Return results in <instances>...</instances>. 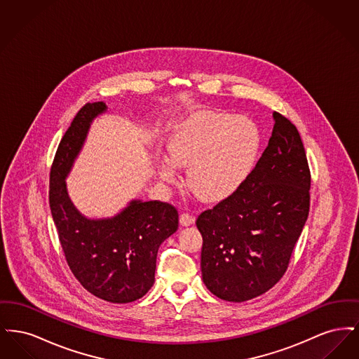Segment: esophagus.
<instances>
[{"label":"esophagus","mask_w":359,"mask_h":359,"mask_svg":"<svg viewBox=\"0 0 359 359\" xmlns=\"http://www.w3.org/2000/svg\"><path fill=\"white\" fill-rule=\"evenodd\" d=\"M194 223H195V217H192L191 214L183 212V214L180 215V224H182V226H191V224H194Z\"/></svg>","instance_id":"obj_1"}]
</instances>
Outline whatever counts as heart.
Listing matches in <instances>:
<instances>
[{
  "label": "heart",
  "mask_w": 359,
  "mask_h": 359,
  "mask_svg": "<svg viewBox=\"0 0 359 359\" xmlns=\"http://www.w3.org/2000/svg\"><path fill=\"white\" fill-rule=\"evenodd\" d=\"M261 132L246 116L207 113L172 129L168 157L157 160L161 180L175 183L176 167L187 171V186L205 203H221L245 183L256 164Z\"/></svg>",
  "instance_id": "obj_1"
}]
</instances>
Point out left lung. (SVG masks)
I'll list each match as a JSON object with an SVG mask.
<instances>
[{
  "mask_svg": "<svg viewBox=\"0 0 359 359\" xmlns=\"http://www.w3.org/2000/svg\"><path fill=\"white\" fill-rule=\"evenodd\" d=\"M268 147L229 199L202 212V278L217 297L241 303L285 273L307 222L311 175L296 126L273 111Z\"/></svg>",
  "mask_w": 359,
  "mask_h": 359,
  "instance_id": "1",
  "label": "left lung"
}]
</instances>
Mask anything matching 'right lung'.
Returning a JSON list of instances; mask_svg holds the SVG:
<instances>
[{
    "instance_id": "add662e5",
    "label": "right lung",
    "mask_w": 359,
    "mask_h": 359,
    "mask_svg": "<svg viewBox=\"0 0 359 359\" xmlns=\"http://www.w3.org/2000/svg\"><path fill=\"white\" fill-rule=\"evenodd\" d=\"M104 102L87 103L67 129L50 175V207L69 269L85 290L110 303H130L152 288L160 245L179 226L173 205L130 201L109 218H87L69 199L66 179Z\"/></svg>"
}]
</instances>
